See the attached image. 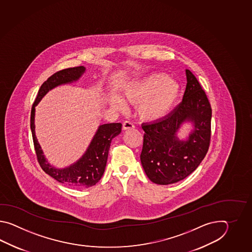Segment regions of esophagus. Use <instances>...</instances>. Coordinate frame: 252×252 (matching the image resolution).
Returning a JSON list of instances; mask_svg holds the SVG:
<instances>
[{"label":"esophagus","mask_w":252,"mask_h":252,"mask_svg":"<svg viewBox=\"0 0 252 252\" xmlns=\"http://www.w3.org/2000/svg\"><path fill=\"white\" fill-rule=\"evenodd\" d=\"M134 128V124L131 123V122H129V121H125L124 122V124H123V128H124V130L125 129H129V128Z\"/></svg>","instance_id":"1"}]
</instances>
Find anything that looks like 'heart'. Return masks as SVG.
I'll use <instances>...</instances> for the list:
<instances>
[{"mask_svg": "<svg viewBox=\"0 0 252 252\" xmlns=\"http://www.w3.org/2000/svg\"><path fill=\"white\" fill-rule=\"evenodd\" d=\"M181 88L177 81L163 74H152L128 86L124 92V99L138 105L139 116L144 120H159L168 115L177 104ZM112 105L125 110L126 103L119 97L112 100Z\"/></svg>", "mask_w": 252, "mask_h": 252, "instance_id": "b5f03b06", "label": "heart"}]
</instances>
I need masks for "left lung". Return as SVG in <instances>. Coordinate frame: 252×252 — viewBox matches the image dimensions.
Instances as JSON below:
<instances>
[{
  "instance_id": "1",
  "label": "left lung",
  "mask_w": 252,
  "mask_h": 252,
  "mask_svg": "<svg viewBox=\"0 0 252 252\" xmlns=\"http://www.w3.org/2000/svg\"><path fill=\"white\" fill-rule=\"evenodd\" d=\"M187 73V88L183 101L165 118L142 124L145 131L140 161L145 173L158 185H169L185 179L204 159L211 140L212 108L196 77ZM185 121L195 128L188 141L176 133Z\"/></svg>"
}]
</instances>
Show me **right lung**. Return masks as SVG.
I'll return each mask as SVG.
<instances>
[{"label":"right lung","instance_id":"add662e5","mask_svg":"<svg viewBox=\"0 0 252 252\" xmlns=\"http://www.w3.org/2000/svg\"><path fill=\"white\" fill-rule=\"evenodd\" d=\"M86 71L84 66H75L60 70L49 76L38 90V95L33 103L31 114V128L33 143L39 166L44 172L61 184L71 188H87L94 186L102 178L107 162L108 153L112 139L121 133L122 124H102L94 136L86 153L75 164L65 168H56L50 166L43 155L42 150L35 135V106L49 90L56 86L78 80Z\"/></svg>","mask_w":252,"mask_h":252}]
</instances>
